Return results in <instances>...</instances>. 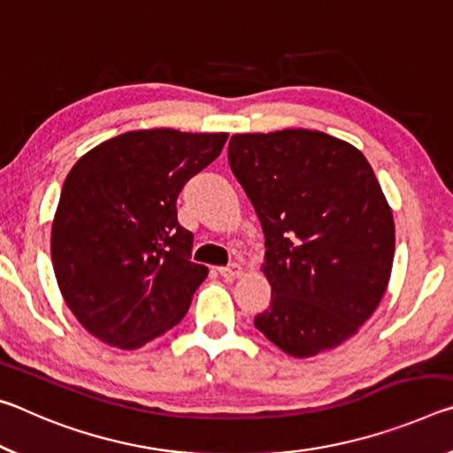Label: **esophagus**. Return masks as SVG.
Wrapping results in <instances>:
<instances>
[{
  "instance_id": "esophagus-1",
  "label": "esophagus",
  "mask_w": 453,
  "mask_h": 453,
  "mask_svg": "<svg viewBox=\"0 0 453 453\" xmlns=\"http://www.w3.org/2000/svg\"><path fill=\"white\" fill-rule=\"evenodd\" d=\"M219 273L225 279H236V277L242 275V266L239 263H231L228 266H220Z\"/></svg>"
}]
</instances>
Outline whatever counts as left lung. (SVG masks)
<instances>
[{
  "label": "left lung",
  "mask_w": 453,
  "mask_h": 453,
  "mask_svg": "<svg viewBox=\"0 0 453 453\" xmlns=\"http://www.w3.org/2000/svg\"><path fill=\"white\" fill-rule=\"evenodd\" d=\"M231 170L265 233L271 305L255 327L293 357L355 335L388 288L395 225L367 158L317 130L234 134Z\"/></svg>",
  "instance_id": "1"
}]
</instances>
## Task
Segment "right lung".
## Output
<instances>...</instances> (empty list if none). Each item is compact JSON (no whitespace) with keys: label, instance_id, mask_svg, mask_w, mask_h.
Masks as SVG:
<instances>
[{"label":"right lung","instance_id":"1","mask_svg":"<svg viewBox=\"0 0 453 453\" xmlns=\"http://www.w3.org/2000/svg\"><path fill=\"white\" fill-rule=\"evenodd\" d=\"M228 134L136 130L84 154L65 176L51 263L65 305L104 343L136 349L182 321L209 275L176 214L184 184Z\"/></svg>","mask_w":453,"mask_h":453}]
</instances>
